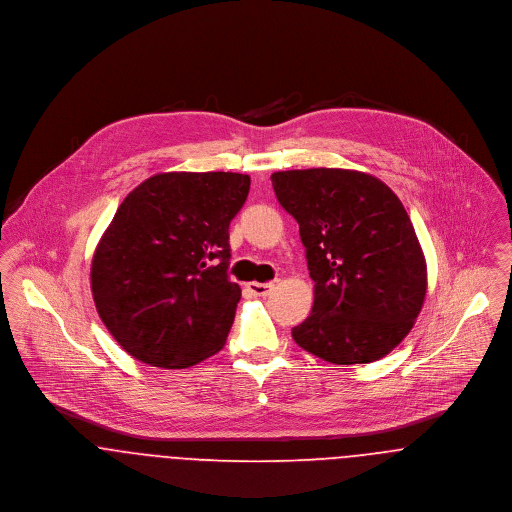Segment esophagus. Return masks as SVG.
I'll return each instance as SVG.
<instances>
[{"instance_id": "34e87169", "label": "esophagus", "mask_w": 512, "mask_h": 512, "mask_svg": "<svg viewBox=\"0 0 512 512\" xmlns=\"http://www.w3.org/2000/svg\"><path fill=\"white\" fill-rule=\"evenodd\" d=\"M273 284L271 283H249L247 284V290L253 294V296H267L271 292Z\"/></svg>"}]
</instances>
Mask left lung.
<instances>
[{"label":"left lung","mask_w":512,"mask_h":512,"mask_svg":"<svg viewBox=\"0 0 512 512\" xmlns=\"http://www.w3.org/2000/svg\"><path fill=\"white\" fill-rule=\"evenodd\" d=\"M279 204L298 222L314 281L312 314L292 340L334 365L371 363L408 336L428 273L397 194L367 172L271 174Z\"/></svg>","instance_id":"8db88e82"}]
</instances>
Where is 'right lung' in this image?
<instances>
[{
  "label": "right lung",
  "mask_w": 512,
  "mask_h": 512,
  "mask_svg": "<svg viewBox=\"0 0 512 512\" xmlns=\"http://www.w3.org/2000/svg\"><path fill=\"white\" fill-rule=\"evenodd\" d=\"M239 172H163L119 204L92 259V296L135 359L184 369L218 353L241 298L229 222L247 200Z\"/></svg>",
  "instance_id": "right-lung-1"
}]
</instances>
